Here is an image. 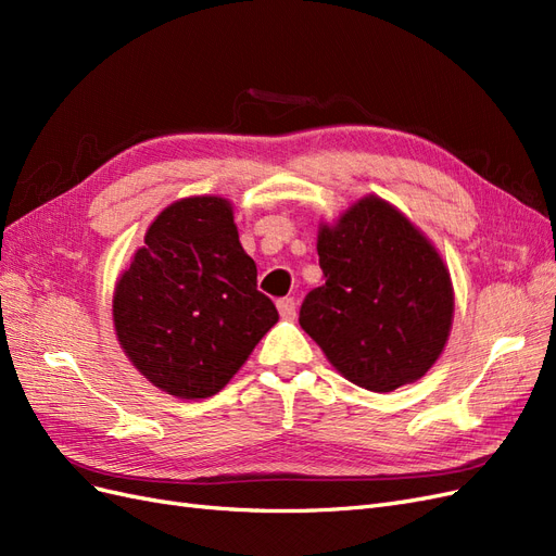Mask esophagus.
Segmentation results:
<instances>
[{"mask_svg":"<svg viewBox=\"0 0 556 556\" xmlns=\"http://www.w3.org/2000/svg\"><path fill=\"white\" fill-rule=\"evenodd\" d=\"M276 306H278V311H280V317H285V319H292V317L296 315V301L290 299V296L278 299Z\"/></svg>","mask_w":556,"mask_h":556,"instance_id":"obj_1","label":"esophagus"}]
</instances>
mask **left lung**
<instances>
[{
  "label": "left lung",
  "mask_w": 556,
  "mask_h": 556,
  "mask_svg": "<svg viewBox=\"0 0 556 556\" xmlns=\"http://www.w3.org/2000/svg\"><path fill=\"white\" fill-rule=\"evenodd\" d=\"M323 288L299 325L336 371L364 390L392 392L422 378L452 329L454 294L439 250L406 215L368 194L317 231Z\"/></svg>",
  "instance_id": "8db88e82"
}]
</instances>
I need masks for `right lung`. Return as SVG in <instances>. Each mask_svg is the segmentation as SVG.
I'll return each instance as SVG.
<instances>
[{"mask_svg": "<svg viewBox=\"0 0 556 556\" xmlns=\"http://www.w3.org/2000/svg\"><path fill=\"white\" fill-rule=\"evenodd\" d=\"M276 323L223 197L166 206L115 282L113 325L125 355L178 399L220 392Z\"/></svg>", "mask_w": 556, "mask_h": 556, "instance_id": "right-lung-1", "label": "right lung"}]
</instances>
